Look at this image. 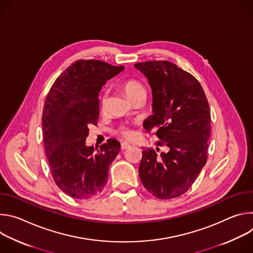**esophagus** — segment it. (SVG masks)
I'll return each mask as SVG.
<instances>
[{"label": "esophagus", "instance_id": "obj_1", "mask_svg": "<svg viewBox=\"0 0 253 253\" xmlns=\"http://www.w3.org/2000/svg\"><path fill=\"white\" fill-rule=\"evenodd\" d=\"M129 146H130L129 143L123 142V143H121V150H125V149H127Z\"/></svg>", "mask_w": 253, "mask_h": 253}]
</instances>
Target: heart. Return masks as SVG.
Returning <instances> with one entry per match:
<instances>
[{
	"label": "heart",
	"mask_w": 253,
	"mask_h": 253,
	"mask_svg": "<svg viewBox=\"0 0 253 253\" xmlns=\"http://www.w3.org/2000/svg\"><path fill=\"white\" fill-rule=\"evenodd\" d=\"M121 88L123 89L125 95L128 97L129 100L133 101L135 100L136 98L138 97H141V96H146V89L145 87H144V85L136 80V79H128L126 81H124L122 84H121ZM105 103H106V98L103 97L102 99V105L105 106ZM119 133L124 137V138H132L134 136V131L128 127V126H120L119 129H118Z\"/></svg>",
	"instance_id": "b5f03b06"
}]
</instances>
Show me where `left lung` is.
<instances>
[{"instance_id": "obj_1", "label": "left lung", "mask_w": 253, "mask_h": 253, "mask_svg": "<svg viewBox=\"0 0 253 253\" xmlns=\"http://www.w3.org/2000/svg\"><path fill=\"white\" fill-rule=\"evenodd\" d=\"M134 66L148 79L153 96V115L143 126L147 132L156 129V144L168 147L159 156L154 149L142 151L141 182L159 199L175 198L191 187L206 164L209 104L197 79L175 64L148 61Z\"/></svg>"}]
</instances>
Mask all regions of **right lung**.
<instances>
[{
	"label": "right lung",
	"mask_w": 253,
	"mask_h": 253,
	"mask_svg": "<svg viewBox=\"0 0 253 253\" xmlns=\"http://www.w3.org/2000/svg\"><path fill=\"white\" fill-rule=\"evenodd\" d=\"M123 69L99 60H78L47 95L42 117L45 151L55 183L70 197L92 198L106 185L120 143L109 139L95 151L86 145V138L89 125L98 122L100 91Z\"/></svg>",
	"instance_id": "add662e5"
}]
</instances>
